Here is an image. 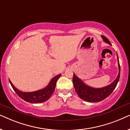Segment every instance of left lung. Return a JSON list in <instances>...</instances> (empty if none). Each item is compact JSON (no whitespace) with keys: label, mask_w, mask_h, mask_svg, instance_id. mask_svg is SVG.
<instances>
[{"label":"left lung","mask_w":130,"mask_h":130,"mask_svg":"<svg viewBox=\"0 0 130 130\" xmlns=\"http://www.w3.org/2000/svg\"><path fill=\"white\" fill-rule=\"evenodd\" d=\"M102 38L105 42L109 44V45H111V42L106 37L102 35ZM117 60H118L119 69L118 76L112 83L103 88H94L88 86L83 83L81 79H80L77 76H76L75 74L73 73V83L74 89H75L76 93L82 99L89 102H100L111 95L112 92L116 88L120 77V65L119 63L118 55H117Z\"/></svg>","instance_id":"1"}]
</instances>
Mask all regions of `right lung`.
<instances>
[{"instance_id":"right-lung-1","label":"right lung","mask_w":130,"mask_h":130,"mask_svg":"<svg viewBox=\"0 0 130 130\" xmlns=\"http://www.w3.org/2000/svg\"><path fill=\"white\" fill-rule=\"evenodd\" d=\"M60 76H61V74H58V75L53 77L50 82L48 85L45 88L31 92H24L21 91L13 86V85L12 84L10 80H9L12 88L13 89L14 91L21 98L28 102L33 103V104H39V103L44 102L47 101L51 96L55 90L57 81L59 79Z\"/></svg>"}]
</instances>
